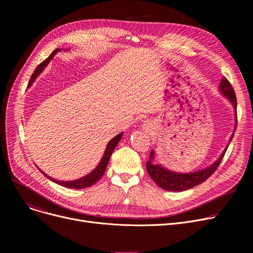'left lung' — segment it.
Wrapping results in <instances>:
<instances>
[{"mask_svg": "<svg viewBox=\"0 0 253 253\" xmlns=\"http://www.w3.org/2000/svg\"><path fill=\"white\" fill-rule=\"evenodd\" d=\"M219 90L223 94V96L227 97L232 102L234 109H235V118H236L235 129H234L233 134L229 140V144H230L232 138L234 137L235 131L237 128V111H236L237 110V98H236L234 88L232 87L231 83L229 82V80L227 78H222L221 82L219 84ZM228 147H227V149H228ZM227 149L222 152L220 157L213 164L210 165L209 167H207L205 169L191 172V173H179V172L170 171L159 164H154L153 160L155 157V152L152 151L150 154L149 161L147 162L148 173L150 174L152 179L159 185V187L163 190L172 191V192H182L185 190H190V189L196 187V185L204 182L209 176H211L214 173V171L220 164Z\"/></svg>", "mask_w": 253, "mask_h": 253, "instance_id": "obj_1", "label": "left lung"}]
</instances>
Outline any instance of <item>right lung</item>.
Returning a JSON list of instances; mask_svg holds the SVG:
<instances>
[{"instance_id":"1","label":"right lung","mask_w":253,"mask_h":253,"mask_svg":"<svg viewBox=\"0 0 253 253\" xmlns=\"http://www.w3.org/2000/svg\"><path fill=\"white\" fill-rule=\"evenodd\" d=\"M58 51H60V49H55L54 51H53V52L51 53V55H50L47 59H45L42 63H40V64L37 66V69L35 70L34 74L32 75V78H31V80H30L28 87H31V86L33 85L34 81L36 80V78L39 76V74H41V72L45 69V66L50 62V60L53 58V56H54ZM122 136H123V132H121V133H119L117 136H115L113 139H111V140L109 141L108 145H106V148H105V152H104V154H103V156H102V159L100 160L99 164L97 165V167H96L94 170H93V171H91L89 174H87L86 176H84V177H82V178H79V179L72 180V181H60V180H56V179H54V178H52V177L48 176L47 174L44 173V172H43L41 169H40V171H41L42 173H43L47 178H49L51 181H54V182H56V183L62 185V187H65V188L80 190V189H85V188L91 187V185H93L96 181H98V180L101 178V176L103 175V173L105 172V169H106V166H108V163H109V161H110V158H111V156H112V154H113L115 148L118 145L119 141L121 140Z\"/></svg>"}]
</instances>
